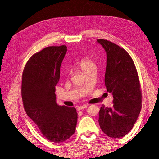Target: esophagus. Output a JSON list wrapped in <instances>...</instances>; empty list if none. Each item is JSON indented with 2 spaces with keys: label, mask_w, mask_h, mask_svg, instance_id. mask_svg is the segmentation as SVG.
<instances>
[{
  "label": "esophagus",
  "mask_w": 159,
  "mask_h": 159,
  "mask_svg": "<svg viewBox=\"0 0 159 159\" xmlns=\"http://www.w3.org/2000/svg\"><path fill=\"white\" fill-rule=\"evenodd\" d=\"M87 107H88V105H87V104H83V105H82V106L78 107L77 110L78 111H80V110H82V109H85V108H87Z\"/></svg>",
  "instance_id": "34e87169"
}]
</instances>
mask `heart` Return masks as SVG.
I'll list each match as a JSON object with an SVG mask.
<instances>
[{
	"label": "heart",
	"instance_id": "obj_1",
	"mask_svg": "<svg viewBox=\"0 0 159 159\" xmlns=\"http://www.w3.org/2000/svg\"><path fill=\"white\" fill-rule=\"evenodd\" d=\"M79 66L80 67V69L84 73H85L86 71L89 70L90 68L95 67V65H94V63L89 59L83 58L80 61V62L79 63Z\"/></svg>",
	"mask_w": 159,
	"mask_h": 159
}]
</instances>
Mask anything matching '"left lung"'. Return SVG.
<instances>
[{"label": "left lung", "mask_w": 159, "mask_h": 159, "mask_svg": "<svg viewBox=\"0 0 159 159\" xmlns=\"http://www.w3.org/2000/svg\"><path fill=\"white\" fill-rule=\"evenodd\" d=\"M97 42L107 53L104 82L113 97V107H100L98 122L107 136L121 138L130 131L140 113L142 94L139 77L133 59L124 48L106 39Z\"/></svg>", "instance_id": "1"}]
</instances>
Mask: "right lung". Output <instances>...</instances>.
<instances>
[{
  "label": "right lung",
  "mask_w": 159,
  "mask_h": 159,
  "mask_svg": "<svg viewBox=\"0 0 159 159\" xmlns=\"http://www.w3.org/2000/svg\"><path fill=\"white\" fill-rule=\"evenodd\" d=\"M66 52L64 45L43 48L29 59L22 77V98L26 114L43 137L57 143L74 133L78 118L75 108L56 102L55 86Z\"/></svg>",
  "instance_id": "1"
}]
</instances>
